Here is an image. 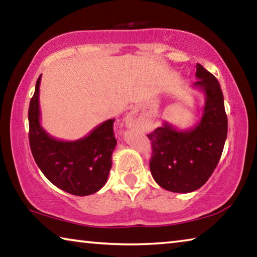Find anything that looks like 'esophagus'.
I'll return each instance as SVG.
<instances>
[{"mask_svg":"<svg viewBox=\"0 0 257 257\" xmlns=\"http://www.w3.org/2000/svg\"><path fill=\"white\" fill-rule=\"evenodd\" d=\"M128 123H130V120H128Z\"/></svg>","mask_w":257,"mask_h":257,"instance_id":"obj_1","label":"esophagus"}]
</instances>
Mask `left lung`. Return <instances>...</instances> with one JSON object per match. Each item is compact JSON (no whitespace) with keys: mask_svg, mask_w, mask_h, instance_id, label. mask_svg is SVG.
<instances>
[{"mask_svg":"<svg viewBox=\"0 0 257 257\" xmlns=\"http://www.w3.org/2000/svg\"><path fill=\"white\" fill-rule=\"evenodd\" d=\"M193 87L205 95L201 120L186 130L169 122L147 135L152 142L150 168L156 184L173 193H190L205 184L222 154L228 133L223 94L216 78L196 64Z\"/></svg>","mask_w":257,"mask_h":257,"instance_id":"left-lung-1","label":"left lung"}]
</instances>
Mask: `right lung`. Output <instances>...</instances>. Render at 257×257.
<instances>
[{
    "mask_svg": "<svg viewBox=\"0 0 257 257\" xmlns=\"http://www.w3.org/2000/svg\"><path fill=\"white\" fill-rule=\"evenodd\" d=\"M38 77L30 99L29 145L35 162L44 176L58 188L76 196H87L105 185L116 145L110 119L98 124L87 136L72 142L52 137L41 124Z\"/></svg>",
    "mask_w": 257,
    "mask_h": 257,
    "instance_id": "obj_1",
    "label": "right lung"
}]
</instances>
